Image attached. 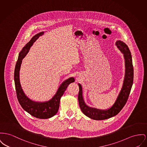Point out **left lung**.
Masks as SVG:
<instances>
[{
    "label": "left lung",
    "instance_id": "1",
    "mask_svg": "<svg viewBox=\"0 0 147 147\" xmlns=\"http://www.w3.org/2000/svg\"><path fill=\"white\" fill-rule=\"evenodd\" d=\"M115 44L123 54L125 59V70L123 86L112 107L106 110H100L88 106L83 99L82 86L80 84H78L79 87L78 101L80 108L84 114L94 120L98 121L107 119L116 115L120 112L127 102L133 85L134 71L131 53L128 46L121 40L117 41Z\"/></svg>",
    "mask_w": 147,
    "mask_h": 147
}]
</instances>
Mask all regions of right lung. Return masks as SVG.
<instances>
[{
	"instance_id": "1",
	"label": "right lung",
	"mask_w": 147,
	"mask_h": 147,
	"mask_svg": "<svg viewBox=\"0 0 147 147\" xmlns=\"http://www.w3.org/2000/svg\"><path fill=\"white\" fill-rule=\"evenodd\" d=\"M43 34L44 32H42L34 35L19 53L15 67L14 77L18 100L23 109L35 118L48 119L53 117L58 112L61 96L63 95L69 84L74 82L75 80L73 77H71L63 82L59 87L56 94L51 100L47 102H36L30 100L26 95L22 88L19 80V70L21 64L23 59L26 56L35 40Z\"/></svg>"
}]
</instances>
